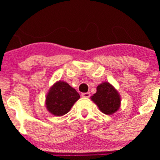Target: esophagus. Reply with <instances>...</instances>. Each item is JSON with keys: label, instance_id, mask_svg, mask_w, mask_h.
I'll return each mask as SVG.
<instances>
[{"label": "esophagus", "instance_id": "obj_1", "mask_svg": "<svg viewBox=\"0 0 160 160\" xmlns=\"http://www.w3.org/2000/svg\"><path fill=\"white\" fill-rule=\"evenodd\" d=\"M82 97H84V98H89L90 96V93H88V92L82 93Z\"/></svg>", "mask_w": 160, "mask_h": 160}]
</instances>
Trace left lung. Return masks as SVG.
I'll use <instances>...</instances> for the list:
<instances>
[{
    "mask_svg": "<svg viewBox=\"0 0 160 160\" xmlns=\"http://www.w3.org/2000/svg\"><path fill=\"white\" fill-rule=\"evenodd\" d=\"M100 111L106 114L116 112L120 107V96L109 82H102L97 87V92L91 97Z\"/></svg>",
    "mask_w": 160,
    "mask_h": 160,
    "instance_id": "8db88e82",
    "label": "left lung"
}]
</instances>
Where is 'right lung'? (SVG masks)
Instances as JSON below:
<instances>
[{"label": "right lung", "mask_w": 160, "mask_h": 160, "mask_svg": "<svg viewBox=\"0 0 160 160\" xmlns=\"http://www.w3.org/2000/svg\"><path fill=\"white\" fill-rule=\"evenodd\" d=\"M80 95L70 85L59 81L50 88L46 95V108L56 116H62L70 111Z\"/></svg>", "instance_id": "1"}]
</instances>
